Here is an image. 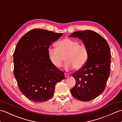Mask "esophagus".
Listing matches in <instances>:
<instances>
[{
  "label": "esophagus",
  "mask_w": 122,
  "mask_h": 122,
  "mask_svg": "<svg viewBox=\"0 0 122 122\" xmlns=\"http://www.w3.org/2000/svg\"><path fill=\"white\" fill-rule=\"evenodd\" d=\"M64 76H65L66 77H68L70 76L68 74H67V73H64Z\"/></svg>",
  "instance_id": "1"
}]
</instances>
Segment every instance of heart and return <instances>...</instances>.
Returning a JSON list of instances; mask_svg holds the SVG:
<instances>
[{"instance_id":"obj_1","label":"heart","mask_w":122,"mask_h":122,"mask_svg":"<svg viewBox=\"0 0 122 122\" xmlns=\"http://www.w3.org/2000/svg\"><path fill=\"white\" fill-rule=\"evenodd\" d=\"M56 48H49V58L54 66L60 68L64 61L66 70L76 68L80 70L86 64L88 59V51L84 45L70 39H64L56 44Z\"/></svg>"}]
</instances>
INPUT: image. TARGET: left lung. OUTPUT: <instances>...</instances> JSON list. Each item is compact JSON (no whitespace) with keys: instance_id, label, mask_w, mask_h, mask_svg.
Masks as SVG:
<instances>
[{"instance_id":"8db88e82","label":"left lung","mask_w":122,"mask_h":122,"mask_svg":"<svg viewBox=\"0 0 122 122\" xmlns=\"http://www.w3.org/2000/svg\"><path fill=\"white\" fill-rule=\"evenodd\" d=\"M70 37L83 41L88 51L86 64L72 74L76 84L71 90L72 95L82 101H90L102 93L110 73L111 51L107 41L92 30L72 33Z\"/></svg>"}]
</instances>
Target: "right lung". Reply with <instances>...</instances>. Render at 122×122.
<instances>
[{"label":"right lung","instance_id":"right-lung-1","mask_svg":"<svg viewBox=\"0 0 122 122\" xmlns=\"http://www.w3.org/2000/svg\"><path fill=\"white\" fill-rule=\"evenodd\" d=\"M62 33L34 29L23 36L14 53V73L20 91L29 100L42 102L53 97L63 72L52 63L48 50Z\"/></svg>","mask_w":122,"mask_h":122}]
</instances>
